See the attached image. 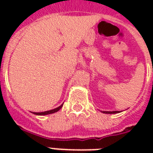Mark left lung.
Wrapping results in <instances>:
<instances>
[{
    "label": "left lung",
    "instance_id": "left-lung-1",
    "mask_svg": "<svg viewBox=\"0 0 153 153\" xmlns=\"http://www.w3.org/2000/svg\"><path fill=\"white\" fill-rule=\"evenodd\" d=\"M102 112L105 113V114H115V113H120V111H103Z\"/></svg>",
    "mask_w": 153,
    "mask_h": 153
}]
</instances>
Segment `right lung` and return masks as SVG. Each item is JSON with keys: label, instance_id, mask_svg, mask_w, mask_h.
<instances>
[{"label": "right lung", "instance_id": "1", "mask_svg": "<svg viewBox=\"0 0 153 153\" xmlns=\"http://www.w3.org/2000/svg\"><path fill=\"white\" fill-rule=\"evenodd\" d=\"M63 106V104H61L60 106H58L56 108H55V109L50 110V111H43V112H33L35 115H49V114H52V113L57 112L58 111H60L61 109V107Z\"/></svg>", "mask_w": 153, "mask_h": 153}]
</instances>
